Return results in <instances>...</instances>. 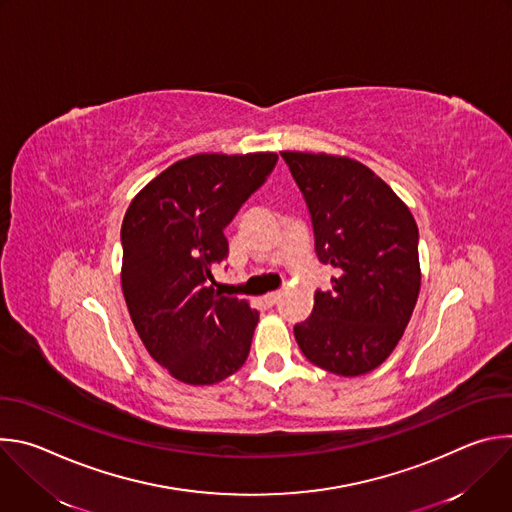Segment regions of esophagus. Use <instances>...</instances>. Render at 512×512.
<instances>
[{
    "mask_svg": "<svg viewBox=\"0 0 512 512\" xmlns=\"http://www.w3.org/2000/svg\"><path fill=\"white\" fill-rule=\"evenodd\" d=\"M279 298H281V294L279 291H273V294H267V296H263V302L271 308V306H275L277 302H279Z\"/></svg>",
    "mask_w": 512,
    "mask_h": 512,
    "instance_id": "obj_1",
    "label": "esophagus"
}]
</instances>
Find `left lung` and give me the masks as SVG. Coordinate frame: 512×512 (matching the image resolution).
I'll return each instance as SVG.
<instances>
[{
    "label": "left lung",
    "instance_id": "left-lung-1",
    "mask_svg": "<svg viewBox=\"0 0 512 512\" xmlns=\"http://www.w3.org/2000/svg\"><path fill=\"white\" fill-rule=\"evenodd\" d=\"M308 204L320 263L334 267L308 320L294 326L316 367L358 377L377 369L413 314L421 271L419 231L405 202L364 164L281 152Z\"/></svg>",
    "mask_w": 512,
    "mask_h": 512
}]
</instances>
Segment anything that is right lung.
<instances>
[{
    "label": "right lung",
    "mask_w": 512,
    "mask_h": 512,
    "mask_svg": "<svg viewBox=\"0 0 512 512\" xmlns=\"http://www.w3.org/2000/svg\"><path fill=\"white\" fill-rule=\"evenodd\" d=\"M277 154H196L172 164L129 204L121 287L152 358L178 381L214 385L237 373L259 312L212 287L229 255L225 229L267 180Z\"/></svg>",
    "instance_id": "right-lung-1"
}]
</instances>
